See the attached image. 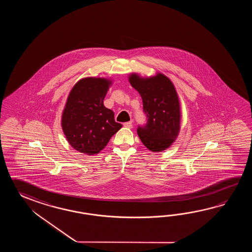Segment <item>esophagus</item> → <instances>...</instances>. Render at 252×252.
Masks as SVG:
<instances>
[{
    "label": "esophagus",
    "instance_id": "obj_1",
    "mask_svg": "<svg viewBox=\"0 0 252 252\" xmlns=\"http://www.w3.org/2000/svg\"><path fill=\"white\" fill-rule=\"evenodd\" d=\"M124 126L125 128H132V122H128V123H124Z\"/></svg>",
    "mask_w": 252,
    "mask_h": 252
}]
</instances>
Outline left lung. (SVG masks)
<instances>
[{
    "mask_svg": "<svg viewBox=\"0 0 252 252\" xmlns=\"http://www.w3.org/2000/svg\"><path fill=\"white\" fill-rule=\"evenodd\" d=\"M128 82L139 92L148 117L147 124L137 128L139 139L152 152L168 149L178 136L181 121L180 102L173 83L161 73L150 77L132 73Z\"/></svg>",
    "mask_w": 252,
    "mask_h": 252,
    "instance_id": "8db88e82",
    "label": "left lung"
}]
</instances>
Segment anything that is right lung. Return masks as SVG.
Listing matches in <instances>:
<instances>
[{
    "mask_svg": "<svg viewBox=\"0 0 252 252\" xmlns=\"http://www.w3.org/2000/svg\"><path fill=\"white\" fill-rule=\"evenodd\" d=\"M113 81L85 77L70 91L61 118L65 138L73 149L86 155L98 154L123 125L114 120L103 99Z\"/></svg>",
    "mask_w": 252,
    "mask_h": 252,
    "instance_id": "1",
    "label": "right lung"
}]
</instances>
